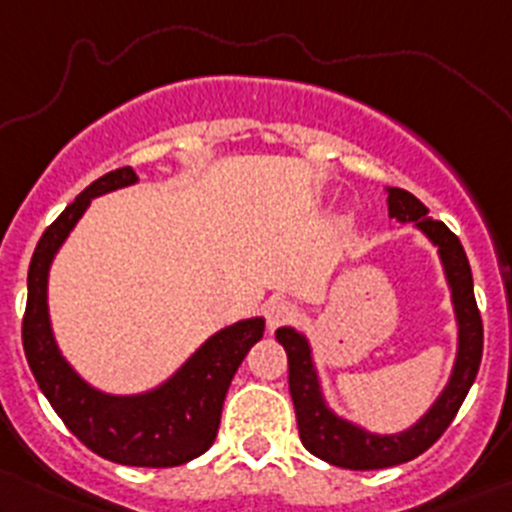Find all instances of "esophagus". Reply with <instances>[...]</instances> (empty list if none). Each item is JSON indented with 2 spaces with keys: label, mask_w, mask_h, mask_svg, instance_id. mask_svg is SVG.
<instances>
[{
  "label": "esophagus",
  "mask_w": 512,
  "mask_h": 512,
  "mask_svg": "<svg viewBox=\"0 0 512 512\" xmlns=\"http://www.w3.org/2000/svg\"><path fill=\"white\" fill-rule=\"evenodd\" d=\"M296 316V306L286 299H277L269 303V311H267V323L269 328H277V325L286 323Z\"/></svg>",
  "instance_id": "esophagus-1"
}]
</instances>
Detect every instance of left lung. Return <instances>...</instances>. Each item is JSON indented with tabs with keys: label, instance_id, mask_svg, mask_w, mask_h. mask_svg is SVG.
<instances>
[{
	"label": "left lung",
	"instance_id": "1",
	"mask_svg": "<svg viewBox=\"0 0 512 512\" xmlns=\"http://www.w3.org/2000/svg\"><path fill=\"white\" fill-rule=\"evenodd\" d=\"M386 192H389V199H386L389 216L401 223H413L440 252L459 325L457 359H454L452 376L437 401L428 408V413L411 428L396 432V435H376V432L340 418L338 413L330 411L323 391H320L318 372L313 367L311 345H308L306 335L294 328L277 330V340L282 342L286 357H289V391L296 408V423H299L303 447L323 462L355 471L386 469V466L411 462L435 445L462 408L466 393L479 374L481 355H484V325H481V313L476 308L469 260H466L459 238L445 223L430 218L428 206L415 199L411 192L396 187L386 189Z\"/></svg>",
	"mask_w": 512,
	"mask_h": 512
}]
</instances>
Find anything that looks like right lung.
Here are the masks:
<instances>
[{
  "label": "right lung",
  "instance_id": "add662e5",
  "mask_svg": "<svg viewBox=\"0 0 512 512\" xmlns=\"http://www.w3.org/2000/svg\"><path fill=\"white\" fill-rule=\"evenodd\" d=\"M136 182L138 174L131 167L104 174L46 228L28 267L21 340L43 396L84 447L116 464L165 469L192 462L213 445L230 381L250 347L262 340L265 318L238 320L218 330L165 384L136 396L94 389L67 364L50 328V262L94 196Z\"/></svg>",
  "mask_w": 512,
  "mask_h": 512
}]
</instances>
